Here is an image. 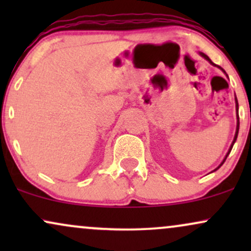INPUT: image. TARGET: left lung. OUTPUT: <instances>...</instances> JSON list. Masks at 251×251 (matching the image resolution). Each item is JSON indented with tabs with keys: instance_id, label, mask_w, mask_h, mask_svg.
<instances>
[{
	"instance_id": "left-lung-1",
	"label": "left lung",
	"mask_w": 251,
	"mask_h": 251,
	"mask_svg": "<svg viewBox=\"0 0 251 251\" xmlns=\"http://www.w3.org/2000/svg\"><path fill=\"white\" fill-rule=\"evenodd\" d=\"M200 55H201V56H203V57H204V59H205V60H208V61H209L210 63H211V65H214V66H217V65H215V63H214V62H212V61H211V60H210V59H209V56H208V55H205V54H204V53H200ZM217 67H218V68H221V70H222V71H223V72H224V73H226V71H224V70H223V68H222V67H220V66H217ZM226 76H227V75H226ZM235 102H236V111H237V127H236V133H235L234 140H232V144H231V146H230L229 151H227V153H226V158H224V159H223V162H222V163L220 164V165H218V168H216V169L214 170V171H216V170H218V169H220V168H221V166H222V165H223V163H224V162H226V157H227V155H229V153H230V151H231L232 146H234V144H235V142H236V139H237V135H238V129H240V118H238V101H237V98H236V96H235ZM214 171H212V172H214Z\"/></svg>"
}]
</instances>
